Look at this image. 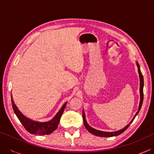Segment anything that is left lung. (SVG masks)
Listing matches in <instances>:
<instances>
[{
    "label": "left lung",
    "instance_id": "left-lung-1",
    "mask_svg": "<svg viewBox=\"0 0 154 154\" xmlns=\"http://www.w3.org/2000/svg\"><path fill=\"white\" fill-rule=\"evenodd\" d=\"M137 65L138 66V71H139V78H140V103H139V109L137 112V113L135 114V116H134L133 119H132V121L130 122L129 124H128L126 126H125L124 128H122L119 130H118V131H115V132H103V131H100V130L94 129L93 128L90 127L88 124L87 123L86 119H85V113L83 111V123H84L85 127L88 131H89L90 133H92L94 135H96V136L98 137H115V136H118V135L122 134V132H124L125 130H126L128 126H130V124L133 122L134 119L135 118V117L137 116V114L139 113V112L140 111V108H141L142 104H143V85H144V82H143V75L140 72V66L139 64L137 62Z\"/></svg>",
    "mask_w": 154,
    "mask_h": 154
}]
</instances>
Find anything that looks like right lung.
<instances>
[{
  "label": "right lung",
  "mask_w": 154,
  "mask_h": 154,
  "mask_svg": "<svg viewBox=\"0 0 154 154\" xmlns=\"http://www.w3.org/2000/svg\"><path fill=\"white\" fill-rule=\"evenodd\" d=\"M11 103L13 109H14L15 115H16V116L19 119V120L22 123V124L24 126L25 129L31 134L38 135L49 134L51 132H53L54 130H56L57 127L58 126L60 119L61 118L62 113L64 112V109L66 105V103H64L63 106H62V108L60 109V111L51 120L46 122H39L34 121L32 119L28 118L21 113L19 109H17L16 105H15L14 100L12 98V95Z\"/></svg>",
  "instance_id": "add662e5"
}]
</instances>
